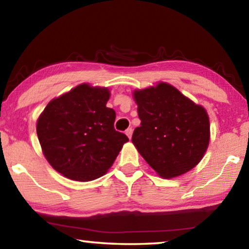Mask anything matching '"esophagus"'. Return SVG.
I'll return each instance as SVG.
<instances>
[{
  "label": "esophagus",
  "instance_id": "obj_1",
  "mask_svg": "<svg viewBox=\"0 0 249 249\" xmlns=\"http://www.w3.org/2000/svg\"><path fill=\"white\" fill-rule=\"evenodd\" d=\"M125 134L127 135V137L129 138H132V134H133V129L132 128H128V129H126V132H125Z\"/></svg>",
  "mask_w": 249,
  "mask_h": 249
}]
</instances>
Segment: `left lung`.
Wrapping results in <instances>:
<instances>
[{
  "mask_svg": "<svg viewBox=\"0 0 249 249\" xmlns=\"http://www.w3.org/2000/svg\"><path fill=\"white\" fill-rule=\"evenodd\" d=\"M133 98L142 123L132 142L156 174L172 179L195 168L210 142L205 108L166 82L135 90Z\"/></svg>",
  "mask_w": 249,
  "mask_h": 249,
  "instance_id": "left-lung-1",
  "label": "left lung"
}]
</instances>
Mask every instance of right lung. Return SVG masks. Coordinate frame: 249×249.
<instances>
[{
	"mask_svg": "<svg viewBox=\"0 0 249 249\" xmlns=\"http://www.w3.org/2000/svg\"><path fill=\"white\" fill-rule=\"evenodd\" d=\"M107 88L79 84L53 99L37 120V136L54 170L74 181L107 174L128 142L114 128L115 111L107 107Z\"/></svg>",
	"mask_w": 249,
	"mask_h": 249,
	"instance_id": "1",
	"label": "right lung"
}]
</instances>
